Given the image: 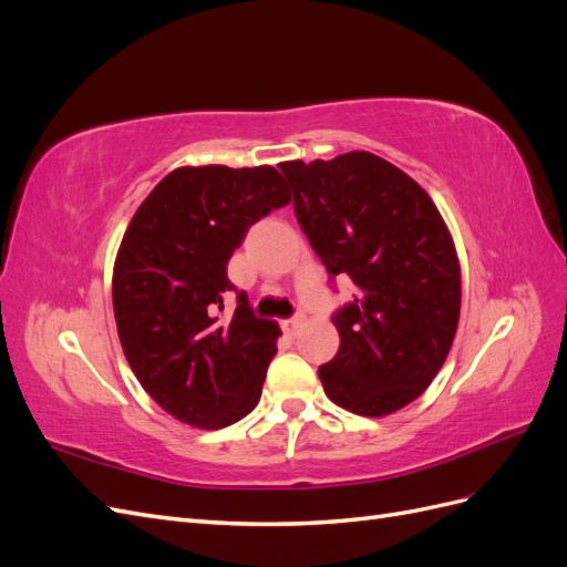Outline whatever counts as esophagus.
<instances>
[{
	"label": "esophagus",
	"instance_id": "obj_1",
	"mask_svg": "<svg viewBox=\"0 0 567 567\" xmlns=\"http://www.w3.org/2000/svg\"><path fill=\"white\" fill-rule=\"evenodd\" d=\"M300 323H302V319H298V317L284 319V321H281V329H284V333H288V336H296V331L300 329Z\"/></svg>",
	"mask_w": 567,
	"mask_h": 567
}]
</instances>
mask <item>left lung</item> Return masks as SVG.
<instances>
[{"mask_svg":"<svg viewBox=\"0 0 567 567\" xmlns=\"http://www.w3.org/2000/svg\"><path fill=\"white\" fill-rule=\"evenodd\" d=\"M279 167L329 281L354 284L333 315L340 348L319 367L323 390L354 414H392L433 383L450 354L461 307L452 236L431 196L373 153Z\"/></svg>","mask_w":567,"mask_h":567,"instance_id":"1","label":"left lung"}]
</instances>
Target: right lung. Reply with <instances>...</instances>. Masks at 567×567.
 <instances>
[{
    "mask_svg": "<svg viewBox=\"0 0 567 567\" xmlns=\"http://www.w3.org/2000/svg\"><path fill=\"white\" fill-rule=\"evenodd\" d=\"M290 203L269 165L179 167L134 213L113 269L120 346L167 414L225 427L260 402L279 326L255 317L227 277L248 229ZM237 310L224 317V298Z\"/></svg>",
    "mask_w": 567,
    "mask_h": 567,
    "instance_id": "1",
    "label": "right lung"
}]
</instances>
